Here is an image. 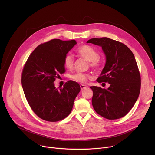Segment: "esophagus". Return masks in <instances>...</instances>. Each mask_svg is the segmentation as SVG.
Masks as SVG:
<instances>
[{"instance_id":"esophagus-1","label":"esophagus","mask_w":155,"mask_h":155,"mask_svg":"<svg viewBox=\"0 0 155 155\" xmlns=\"http://www.w3.org/2000/svg\"><path fill=\"white\" fill-rule=\"evenodd\" d=\"M80 88H81V90H85V89H86V88H87V86H86V85H84V84H81L80 85Z\"/></svg>"}]
</instances>
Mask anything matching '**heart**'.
I'll list each match as a JSON object with an SVG mask.
<instances>
[{"label":"heart","instance_id":"obj_1","mask_svg":"<svg viewBox=\"0 0 155 155\" xmlns=\"http://www.w3.org/2000/svg\"><path fill=\"white\" fill-rule=\"evenodd\" d=\"M78 54L87 61L90 62L91 67L94 70H98L101 67V62L98 59L99 53L98 52L92 47L90 45H83L78 48L77 50ZM74 57L71 54H67L64 59V67L69 70H71L74 68ZM91 75L89 74H84L78 73L73 75L71 78L77 82L86 83L88 78H91Z\"/></svg>","mask_w":155,"mask_h":155}]
</instances>
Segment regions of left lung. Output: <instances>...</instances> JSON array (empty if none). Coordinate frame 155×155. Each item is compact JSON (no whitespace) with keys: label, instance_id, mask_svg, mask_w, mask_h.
Returning <instances> with one entry per match:
<instances>
[{"label":"left lung","instance_id":"8db88e82","mask_svg":"<svg viewBox=\"0 0 155 155\" xmlns=\"http://www.w3.org/2000/svg\"><path fill=\"white\" fill-rule=\"evenodd\" d=\"M87 43L102 48L106 61L97 81L110 84L107 90L90 86L93 108L108 120L123 117L134 105L140 91V75L135 57L124 44L107 37L91 38Z\"/></svg>","mask_w":155,"mask_h":155}]
</instances>
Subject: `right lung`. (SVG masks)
<instances>
[{"label": "right lung", "mask_w": 155, "mask_h": 155, "mask_svg": "<svg viewBox=\"0 0 155 155\" xmlns=\"http://www.w3.org/2000/svg\"><path fill=\"white\" fill-rule=\"evenodd\" d=\"M77 43L53 39L38 45L31 54L22 73L25 97L34 112L45 121L63 120L71 112L80 91L79 84L68 81L56 89L54 81L65 72L64 59Z\"/></svg>", "instance_id": "right-lung-1"}]
</instances>
